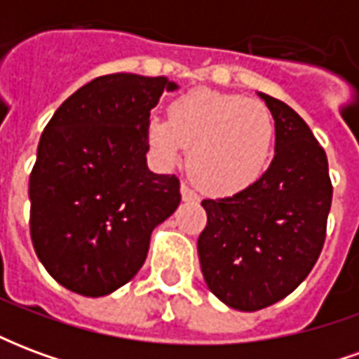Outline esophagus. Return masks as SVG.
<instances>
[{
    "label": "esophagus",
    "mask_w": 359,
    "mask_h": 359,
    "mask_svg": "<svg viewBox=\"0 0 359 359\" xmlns=\"http://www.w3.org/2000/svg\"><path fill=\"white\" fill-rule=\"evenodd\" d=\"M180 194H182V200L184 202H198L200 200V196L196 194V190L190 184H187V182H182L180 184Z\"/></svg>",
    "instance_id": "obj_1"
}]
</instances>
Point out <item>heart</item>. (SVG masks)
Listing matches in <instances>:
<instances>
[{
	"mask_svg": "<svg viewBox=\"0 0 359 359\" xmlns=\"http://www.w3.org/2000/svg\"><path fill=\"white\" fill-rule=\"evenodd\" d=\"M146 134L163 163H175L190 148L188 171L200 188L233 196L256 184L267 169L275 121L256 100L198 88L177 97L167 118H149Z\"/></svg>",
	"mask_w": 359,
	"mask_h": 359,
	"instance_id": "obj_1",
	"label": "heart"
}]
</instances>
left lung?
<instances>
[{"label":"left lung","instance_id":"left-lung-1","mask_svg":"<svg viewBox=\"0 0 359 359\" xmlns=\"http://www.w3.org/2000/svg\"><path fill=\"white\" fill-rule=\"evenodd\" d=\"M275 118V157L256 184L203 200L198 256L210 290L226 306L257 311L296 290L327 236L332 184L327 154L306 121L259 94Z\"/></svg>","mask_w":359,"mask_h":359}]
</instances>
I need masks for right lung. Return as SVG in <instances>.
I'll list each match as a JSON object with an SVG mask.
<instances>
[{"label": "right lung", "instance_id": "right-lung-1", "mask_svg": "<svg viewBox=\"0 0 359 359\" xmlns=\"http://www.w3.org/2000/svg\"><path fill=\"white\" fill-rule=\"evenodd\" d=\"M165 76H97L46 125L30 172V236L51 277L105 296L138 273L154 226L180 203V180L146 165V125Z\"/></svg>", "mask_w": 359, "mask_h": 359}]
</instances>
